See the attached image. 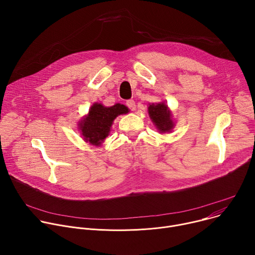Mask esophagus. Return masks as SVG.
I'll list each match as a JSON object with an SVG mask.
<instances>
[{"instance_id": "34e87169", "label": "esophagus", "mask_w": 255, "mask_h": 255, "mask_svg": "<svg viewBox=\"0 0 255 255\" xmlns=\"http://www.w3.org/2000/svg\"><path fill=\"white\" fill-rule=\"evenodd\" d=\"M126 106L130 109L131 111H134L135 109H136V105H135V101L134 100H128L126 102Z\"/></svg>"}]
</instances>
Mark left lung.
<instances>
[{
	"label": "left lung",
	"instance_id": "1",
	"mask_svg": "<svg viewBox=\"0 0 255 255\" xmlns=\"http://www.w3.org/2000/svg\"><path fill=\"white\" fill-rule=\"evenodd\" d=\"M148 113L152 122L160 132H168L172 129L173 122L171 120V113L165 104L149 105Z\"/></svg>",
	"mask_w": 255,
	"mask_h": 255
}]
</instances>
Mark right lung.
<instances>
[{"label":"right lung","mask_w":255,"mask_h":255,"mask_svg":"<svg viewBox=\"0 0 255 255\" xmlns=\"http://www.w3.org/2000/svg\"><path fill=\"white\" fill-rule=\"evenodd\" d=\"M128 113V108L121 104L112 107H104L102 104H94L89 114L80 123V128L87 142L100 145L109 135L114 119L118 115Z\"/></svg>","instance_id":"add662e5"}]
</instances>
